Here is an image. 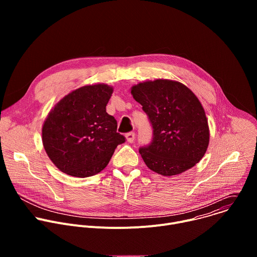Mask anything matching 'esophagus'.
Instances as JSON below:
<instances>
[{"label":"esophagus","mask_w":257,"mask_h":257,"mask_svg":"<svg viewBox=\"0 0 257 257\" xmlns=\"http://www.w3.org/2000/svg\"><path fill=\"white\" fill-rule=\"evenodd\" d=\"M126 139L128 142L132 143L135 141V133L134 132H129L126 134Z\"/></svg>","instance_id":"34e87169"}]
</instances>
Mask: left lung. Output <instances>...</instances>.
I'll list each match as a JSON object with an SVG mask.
<instances>
[{
	"label": "left lung",
	"mask_w": 257,
	"mask_h": 257,
	"mask_svg": "<svg viewBox=\"0 0 257 257\" xmlns=\"http://www.w3.org/2000/svg\"><path fill=\"white\" fill-rule=\"evenodd\" d=\"M131 93L153 128L152 141L139 148L145 165L164 176L195 166L209 141L207 119L195 94L184 84L164 79L134 85Z\"/></svg>",
	"instance_id": "obj_1"
}]
</instances>
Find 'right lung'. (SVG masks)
Masks as SVG:
<instances>
[{
    "label": "right lung",
    "instance_id": "add662e5",
    "mask_svg": "<svg viewBox=\"0 0 257 257\" xmlns=\"http://www.w3.org/2000/svg\"><path fill=\"white\" fill-rule=\"evenodd\" d=\"M113 88L105 84L80 87L62 98L43 127L44 148L56 167L73 177L102 171L119 144L116 119L105 112Z\"/></svg>",
    "mask_w": 257,
    "mask_h": 257
}]
</instances>
